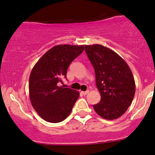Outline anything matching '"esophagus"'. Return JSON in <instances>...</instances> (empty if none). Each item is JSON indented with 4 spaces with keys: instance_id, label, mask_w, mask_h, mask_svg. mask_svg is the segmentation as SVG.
Returning <instances> with one entry per match:
<instances>
[{
    "instance_id": "esophagus-1",
    "label": "esophagus",
    "mask_w": 155,
    "mask_h": 155,
    "mask_svg": "<svg viewBox=\"0 0 155 155\" xmlns=\"http://www.w3.org/2000/svg\"><path fill=\"white\" fill-rule=\"evenodd\" d=\"M89 91L87 90V91H85V92H81V94H82L83 95H86V94H87L89 93Z\"/></svg>"
}]
</instances>
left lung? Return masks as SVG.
I'll list each match as a JSON object with an SVG mask.
<instances>
[{"label": "left lung", "instance_id": "obj_1", "mask_svg": "<svg viewBox=\"0 0 155 155\" xmlns=\"http://www.w3.org/2000/svg\"><path fill=\"white\" fill-rule=\"evenodd\" d=\"M94 67L101 100L93 105L104 119L114 120L124 114L135 94V81L129 66L118 54L101 45H84Z\"/></svg>", "mask_w": 155, "mask_h": 155}]
</instances>
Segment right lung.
Wrapping results in <instances>:
<instances>
[{
    "instance_id": "add662e5",
    "label": "right lung",
    "mask_w": 155,
    "mask_h": 155,
    "mask_svg": "<svg viewBox=\"0 0 155 155\" xmlns=\"http://www.w3.org/2000/svg\"><path fill=\"white\" fill-rule=\"evenodd\" d=\"M84 45H59L40 58L29 79V99L39 115L50 123L64 120L71 112L79 92L60 87L70 63L84 51Z\"/></svg>"
}]
</instances>
